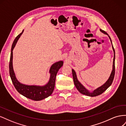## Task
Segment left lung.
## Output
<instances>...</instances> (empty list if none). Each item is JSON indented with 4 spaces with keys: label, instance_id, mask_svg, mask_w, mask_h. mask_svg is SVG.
I'll use <instances>...</instances> for the list:
<instances>
[{
    "label": "left lung",
    "instance_id": "obj_1",
    "mask_svg": "<svg viewBox=\"0 0 126 126\" xmlns=\"http://www.w3.org/2000/svg\"><path fill=\"white\" fill-rule=\"evenodd\" d=\"M100 31L101 32H102V33H104V34H106V35H108V36L109 37V39L110 40V41H111V45H112V49H113V54H114L113 59V64H112V70L111 72V74H110L108 79L106 81V82L104 83V84H103L101 86L97 88V89H96L95 90H94V91H93L92 92H91V91H89L86 88L78 81L75 71L73 69H72V77H73L74 84H75V85L76 87V88L77 89V90L81 94H85V95H87V96H90V97L97 96H98V95L104 93L105 91H106L107 90V89L112 84L113 80V78H114V76H115V49H114V48L113 47V45H112V41L111 40V38H110V36L108 35V34L106 32L104 31V30H102L101 29H100Z\"/></svg>",
    "mask_w": 126,
    "mask_h": 126
}]
</instances>
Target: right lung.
<instances>
[{"instance_id":"right-lung-1","label":"right lung","mask_w":126,"mask_h":126,"mask_svg":"<svg viewBox=\"0 0 126 126\" xmlns=\"http://www.w3.org/2000/svg\"><path fill=\"white\" fill-rule=\"evenodd\" d=\"M24 32L22 30L21 33L18 35L15 39L11 49V54L9 62V74L11 80L15 88L18 92L22 96L28 98L30 99L35 101H39L50 96L54 90L55 85L56 77L59 69L63 65V61H59L54 63L51 66L49 69V73L50 74V78L48 82L44 86L36 85H27L22 84L16 78L13 69V50L16 46L17 41L22 33Z\"/></svg>"}]
</instances>
